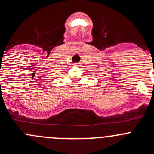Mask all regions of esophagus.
Segmentation results:
<instances>
[{
	"label": "esophagus",
	"mask_w": 154,
	"mask_h": 154,
	"mask_svg": "<svg viewBox=\"0 0 154 154\" xmlns=\"http://www.w3.org/2000/svg\"><path fill=\"white\" fill-rule=\"evenodd\" d=\"M75 65H77H77H78V63H75Z\"/></svg>",
	"instance_id": "obj_1"
}]
</instances>
